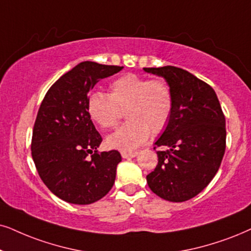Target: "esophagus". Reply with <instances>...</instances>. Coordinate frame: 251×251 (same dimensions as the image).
<instances>
[{
    "mask_svg": "<svg viewBox=\"0 0 251 251\" xmlns=\"http://www.w3.org/2000/svg\"><path fill=\"white\" fill-rule=\"evenodd\" d=\"M138 155V151H122L123 158H132Z\"/></svg>",
    "mask_w": 251,
    "mask_h": 251,
    "instance_id": "esophagus-1",
    "label": "esophagus"
}]
</instances>
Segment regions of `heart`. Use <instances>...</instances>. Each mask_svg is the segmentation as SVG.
<instances>
[{
	"label": "heart",
	"instance_id": "heart-1",
	"mask_svg": "<svg viewBox=\"0 0 251 251\" xmlns=\"http://www.w3.org/2000/svg\"><path fill=\"white\" fill-rule=\"evenodd\" d=\"M109 90V95L91 93L87 100L90 119L105 129L117 126L122 111L126 110L128 122L107 136L109 148L134 151L148 140L151 132L158 134L167 127L173 115L174 97L164 80H149L128 73L111 82Z\"/></svg>",
	"mask_w": 251,
	"mask_h": 251
}]
</instances>
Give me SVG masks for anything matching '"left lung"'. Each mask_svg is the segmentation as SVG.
I'll return each mask as SVG.
<instances>
[{
	"mask_svg": "<svg viewBox=\"0 0 251 251\" xmlns=\"http://www.w3.org/2000/svg\"><path fill=\"white\" fill-rule=\"evenodd\" d=\"M162 76L174 97L173 115L155 142L158 163L147 175L155 195L182 202L201 192L218 173L226 149V120L213 88L174 66L144 68ZM154 147V149L156 148Z\"/></svg>",
	"mask_w": 251,
	"mask_h": 251,
	"instance_id": "left-lung-1",
	"label": "left lung"
}]
</instances>
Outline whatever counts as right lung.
Instances as JSON below:
<instances>
[{
    "label": "right lung",
    "mask_w": 251,
    "mask_h": 251,
    "mask_svg": "<svg viewBox=\"0 0 251 251\" xmlns=\"http://www.w3.org/2000/svg\"><path fill=\"white\" fill-rule=\"evenodd\" d=\"M123 68L78 63L49 89L40 104L31 153L41 180L62 201L93 204L115 184L122 155L118 151H97L102 136L88 115L87 100L98 81Z\"/></svg>",
    "instance_id": "add662e5"
}]
</instances>
